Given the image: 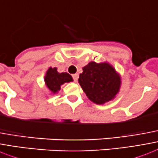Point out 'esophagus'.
Instances as JSON below:
<instances>
[{"label":"esophagus","mask_w":158,"mask_h":158,"mask_svg":"<svg viewBox=\"0 0 158 158\" xmlns=\"http://www.w3.org/2000/svg\"><path fill=\"white\" fill-rule=\"evenodd\" d=\"M73 79H74V81L75 82H77L78 81V79H79V75L78 74H74V75H72Z\"/></svg>","instance_id":"1"}]
</instances>
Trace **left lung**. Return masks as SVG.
<instances>
[{
	"instance_id": "obj_1",
	"label": "left lung",
	"mask_w": 158,
	"mask_h": 158,
	"mask_svg": "<svg viewBox=\"0 0 158 158\" xmlns=\"http://www.w3.org/2000/svg\"><path fill=\"white\" fill-rule=\"evenodd\" d=\"M78 81L88 99L97 105L114 99L121 87V76L106 61L89 62L83 68Z\"/></svg>"
}]
</instances>
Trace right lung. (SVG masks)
<instances>
[{
  "label": "right lung",
  "mask_w": 158,
  "mask_h": 158,
  "mask_svg": "<svg viewBox=\"0 0 158 158\" xmlns=\"http://www.w3.org/2000/svg\"><path fill=\"white\" fill-rule=\"evenodd\" d=\"M71 75L68 73H59L56 67H49L44 76V83L49 92L52 94H56L61 89V86L65 83L72 82Z\"/></svg>",
  "instance_id": "1"
}]
</instances>
